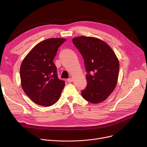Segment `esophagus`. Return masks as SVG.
I'll list each match as a JSON object with an SVG mask.
<instances>
[{
	"label": "esophagus",
	"instance_id": "1",
	"mask_svg": "<svg viewBox=\"0 0 147 147\" xmlns=\"http://www.w3.org/2000/svg\"><path fill=\"white\" fill-rule=\"evenodd\" d=\"M67 81H68V83H71V82L73 81V78H68V79H67Z\"/></svg>",
	"mask_w": 147,
	"mask_h": 147
}]
</instances>
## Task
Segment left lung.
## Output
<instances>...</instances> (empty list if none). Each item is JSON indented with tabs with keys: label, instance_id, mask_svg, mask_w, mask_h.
<instances>
[{
	"label": "left lung",
	"instance_id": "1",
	"mask_svg": "<svg viewBox=\"0 0 147 147\" xmlns=\"http://www.w3.org/2000/svg\"><path fill=\"white\" fill-rule=\"evenodd\" d=\"M72 41L83 56L88 73L87 86L81 92L82 97L93 104L105 101L117 83L118 58L110 46L99 38L80 36Z\"/></svg>",
	"mask_w": 147,
	"mask_h": 147
}]
</instances>
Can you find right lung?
<instances>
[{
  "label": "right lung",
  "mask_w": 147,
  "mask_h": 147,
  "mask_svg": "<svg viewBox=\"0 0 147 147\" xmlns=\"http://www.w3.org/2000/svg\"><path fill=\"white\" fill-rule=\"evenodd\" d=\"M63 38L46 39L36 45L23 59L20 67L21 86L36 104L49 107L59 99L65 82L58 78L53 63Z\"/></svg>",
  "instance_id": "1"
}]
</instances>
